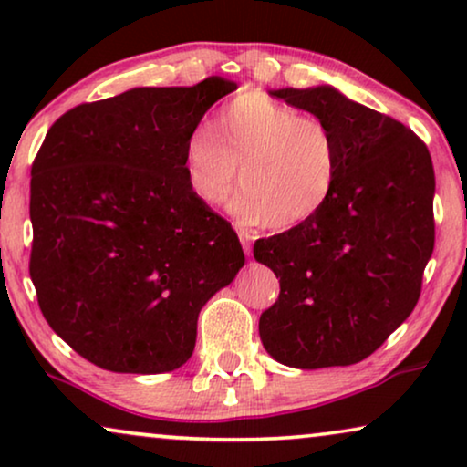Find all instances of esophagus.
<instances>
[{
  "mask_svg": "<svg viewBox=\"0 0 467 467\" xmlns=\"http://www.w3.org/2000/svg\"><path fill=\"white\" fill-rule=\"evenodd\" d=\"M238 235H240V242H242V248H244L246 254H251V242H253V235L244 232V229H238Z\"/></svg>",
  "mask_w": 467,
  "mask_h": 467,
  "instance_id": "34e87169",
  "label": "esophagus"
}]
</instances>
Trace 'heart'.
I'll use <instances>...</instances> for the list:
<instances>
[{
  "label": "heart",
  "mask_w": 467,
  "mask_h": 467,
  "mask_svg": "<svg viewBox=\"0 0 467 467\" xmlns=\"http://www.w3.org/2000/svg\"><path fill=\"white\" fill-rule=\"evenodd\" d=\"M238 165L234 213L291 229L315 219L334 197L342 152L323 119L261 91H242L216 112L213 130L195 127L184 142L189 187L208 206L227 200Z\"/></svg>",
  "instance_id": "1"
}]
</instances>
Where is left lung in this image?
<instances>
[{
  "instance_id": "8db88e82",
  "label": "left lung",
  "mask_w": 467,
  "mask_h": 467,
  "mask_svg": "<svg viewBox=\"0 0 467 467\" xmlns=\"http://www.w3.org/2000/svg\"><path fill=\"white\" fill-rule=\"evenodd\" d=\"M274 98L323 119L340 142L336 193L308 223L254 242L280 278L259 318L267 353L283 366H353L414 310L433 253V165L404 123L334 87L278 88Z\"/></svg>"
}]
</instances>
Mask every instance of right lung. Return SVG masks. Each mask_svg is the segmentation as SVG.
I'll return each mask as SVG.
<instances>
[{"mask_svg": "<svg viewBox=\"0 0 467 467\" xmlns=\"http://www.w3.org/2000/svg\"><path fill=\"white\" fill-rule=\"evenodd\" d=\"M238 85L140 87L67 110L31 165L29 274L44 318L95 366L171 372L244 265L232 223L189 187L184 142Z\"/></svg>", "mask_w": 467, "mask_h": 467, "instance_id": "obj_1", "label": "right lung"}]
</instances>
